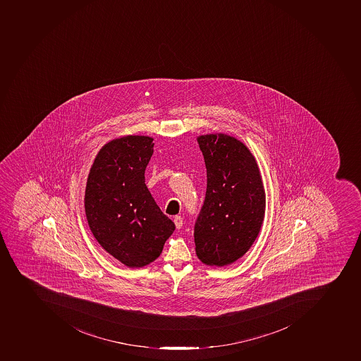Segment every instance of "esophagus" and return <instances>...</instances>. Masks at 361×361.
Returning a JSON list of instances; mask_svg holds the SVG:
<instances>
[{
	"instance_id": "34e87169",
	"label": "esophagus",
	"mask_w": 361,
	"mask_h": 361,
	"mask_svg": "<svg viewBox=\"0 0 361 361\" xmlns=\"http://www.w3.org/2000/svg\"><path fill=\"white\" fill-rule=\"evenodd\" d=\"M173 221H175V225H176V228H182L183 226V219L180 216H175V219H173Z\"/></svg>"
}]
</instances>
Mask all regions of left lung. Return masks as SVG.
<instances>
[{
    "instance_id": "1",
    "label": "left lung",
    "mask_w": 361,
    "mask_h": 361,
    "mask_svg": "<svg viewBox=\"0 0 361 361\" xmlns=\"http://www.w3.org/2000/svg\"><path fill=\"white\" fill-rule=\"evenodd\" d=\"M207 168L204 202L194 226L203 264L226 267L248 252L265 216V190L250 149L226 133L197 137Z\"/></svg>"
}]
</instances>
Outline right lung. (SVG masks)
Returning a JSON list of instances; mask_svg holds the SVG:
<instances>
[{
  "instance_id": "right-lung-1",
  "label": "right lung",
  "mask_w": 361,
  "mask_h": 361,
  "mask_svg": "<svg viewBox=\"0 0 361 361\" xmlns=\"http://www.w3.org/2000/svg\"><path fill=\"white\" fill-rule=\"evenodd\" d=\"M153 146L149 136L111 140L96 155L85 186V216L94 239L133 269L154 262L175 231L145 184Z\"/></svg>"
}]
</instances>
